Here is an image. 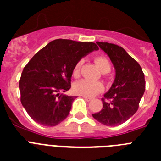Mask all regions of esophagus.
I'll return each mask as SVG.
<instances>
[{"label":"esophagus","mask_w":161,"mask_h":161,"mask_svg":"<svg viewBox=\"0 0 161 161\" xmlns=\"http://www.w3.org/2000/svg\"><path fill=\"white\" fill-rule=\"evenodd\" d=\"M84 98H85V100H86V101H88V102H89V101H91L92 100V99H91L90 97H85V96H84L83 97Z\"/></svg>","instance_id":"esophagus-1"}]
</instances>
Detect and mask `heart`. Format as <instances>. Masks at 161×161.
<instances>
[{
	"label": "heart",
	"mask_w": 161,
	"mask_h": 161,
	"mask_svg": "<svg viewBox=\"0 0 161 161\" xmlns=\"http://www.w3.org/2000/svg\"><path fill=\"white\" fill-rule=\"evenodd\" d=\"M94 62L101 71L104 73L109 72L111 68V64L109 59L103 55H97L94 58ZM84 60L80 59L76 62L75 66L72 69V76L75 78H78L80 75L81 68L83 65ZM74 91L76 93L83 95L85 97H93L102 92L104 89V85L100 81H94L89 80L83 79L79 81L76 82L73 86Z\"/></svg>",
	"instance_id": "1"
}]
</instances>
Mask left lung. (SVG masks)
Segmentation results:
<instances>
[{
    "instance_id": "left-lung-1",
    "label": "left lung",
    "mask_w": 161,
    "mask_h": 161,
    "mask_svg": "<svg viewBox=\"0 0 161 161\" xmlns=\"http://www.w3.org/2000/svg\"><path fill=\"white\" fill-rule=\"evenodd\" d=\"M109 55L115 68V79L104 97L103 108L93 117L106 126H119L133 116L145 91V79L140 65L122 47L97 42Z\"/></svg>"
}]
</instances>
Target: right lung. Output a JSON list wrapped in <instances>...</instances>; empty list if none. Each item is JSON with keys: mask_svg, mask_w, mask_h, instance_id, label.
<instances>
[{"mask_svg": "<svg viewBox=\"0 0 161 161\" xmlns=\"http://www.w3.org/2000/svg\"><path fill=\"white\" fill-rule=\"evenodd\" d=\"M98 50L94 42L55 39L38 51L25 66L19 80L21 102L36 123L54 126L69 114L75 97L60 92L71 88L78 60Z\"/></svg>", "mask_w": 161, "mask_h": 161, "instance_id": "1", "label": "right lung"}]
</instances>
